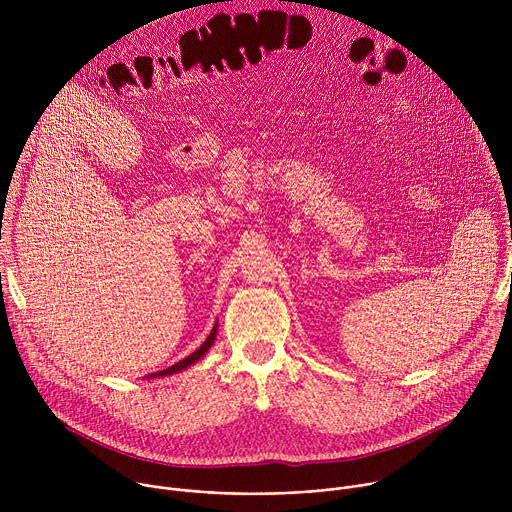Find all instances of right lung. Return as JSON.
Returning <instances> with one entry per match:
<instances>
[{
  "label": "right lung",
  "mask_w": 512,
  "mask_h": 512,
  "mask_svg": "<svg viewBox=\"0 0 512 512\" xmlns=\"http://www.w3.org/2000/svg\"><path fill=\"white\" fill-rule=\"evenodd\" d=\"M216 330H218V322L212 326V330H210L208 338L200 344V348H196L192 354H188L186 358H182V360H178L176 364H172V367H168V369H164V371H160V373H154V375H150V377H152V379H156V377H168V375H176V373H180V371H184V369L192 367V364H194V362H198V360L208 352V348L214 344Z\"/></svg>",
  "instance_id": "right-lung-1"
}]
</instances>
